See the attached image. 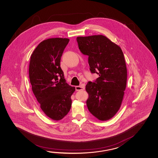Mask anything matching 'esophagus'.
Returning <instances> with one entry per match:
<instances>
[{"label":"esophagus","instance_id":"34e87169","mask_svg":"<svg viewBox=\"0 0 158 158\" xmlns=\"http://www.w3.org/2000/svg\"><path fill=\"white\" fill-rule=\"evenodd\" d=\"M84 89H85V88H84V85L75 86V90L77 91L84 90Z\"/></svg>","mask_w":158,"mask_h":158}]
</instances>
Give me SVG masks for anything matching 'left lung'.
Returning a JSON list of instances; mask_svg holds the SVG:
<instances>
[{"label": "left lung", "instance_id": "1", "mask_svg": "<svg viewBox=\"0 0 158 158\" xmlns=\"http://www.w3.org/2000/svg\"><path fill=\"white\" fill-rule=\"evenodd\" d=\"M77 41L80 52L89 57L91 73L99 75L86 85L88 110L99 120H109L119 110L126 88L127 68L123 52L103 35L78 37Z\"/></svg>", "mask_w": 158, "mask_h": 158}]
</instances>
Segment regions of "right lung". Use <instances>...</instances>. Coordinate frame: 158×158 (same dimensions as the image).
Listing matches in <instances>:
<instances>
[{"instance_id": "add662e5", "label": "right lung", "mask_w": 158, "mask_h": 158, "mask_svg": "<svg viewBox=\"0 0 158 158\" xmlns=\"http://www.w3.org/2000/svg\"><path fill=\"white\" fill-rule=\"evenodd\" d=\"M69 40L52 38L41 42L31 54L29 78L32 90L42 110L50 118L59 121L70 111L71 96L75 91L66 83L60 62Z\"/></svg>"}]
</instances>
